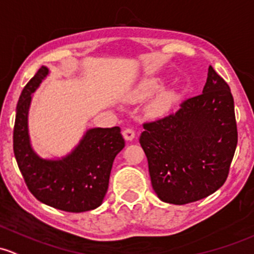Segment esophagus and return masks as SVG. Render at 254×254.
I'll use <instances>...</instances> for the list:
<instances>
[{
	"mask_svg": "<svg viewBox=\"0 0 254 254\" xmlns=\"http://www.w3.org/2000/svg\"><path fill=\"white\" fill-rule=\"evenodd\" d=\"M123 135H124L125 140L131 141L134 140L135 137V130L132 129V127H125V129L123 130Z\"/></svg>",
	"mask_w": 254,
	"mask_h": 254,
	"instance_id": "34e87169",
	"label": "esophagus"
}]
</instances>
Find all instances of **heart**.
<instances>
[{
  "mask_svg": "<svg viewBox=\"0 0 254 254\" xmlns=\"http://www.w3.org/2000/svg\"><path fill=\"white\" fill-rule=\"evenodd\" d=\"M159 86V82L157 80H148V81L143 82L142 85L138 86V89L135 91V98H145L151 95L152 92L156 91ZM173 96L170 93H164V95L159 96L152 105V109L156 113H163V112L168 111L169 107L172 106Z\"/></svg>",
  "mask_w": 254,
  "mask_h": 254,
  "instance_id": "b5f03b06",
  "label": "heart"
}]
</instances>
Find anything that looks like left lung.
<instances>
[{
  "label": "left lung",
  "mask_w": 254,
  "mask_h": 254,
  "mask_svg": "<svg viewBox=\"0 0 254 254\" xmlns=\"http://www.w3.org/2000/svg\"><path fill=\"white\" fill-rule=\"evenodd\" d=\"M140 145L152 188L163 202L188 204L224 185L237 146L230 87L210 65L203 92L175 112L143 123Z\"/></svg>",
  "instance_id": "8db88e82"
}]
</instances>
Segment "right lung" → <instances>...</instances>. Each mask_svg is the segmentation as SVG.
<instances>
[{"label": "right lung", "instance_id": "1", "mask_svg": "<svg viewBox=\"0 0 254 254\" xmlns=\"http://www.w3.org/2000/svg\"><path fill=\"white\" fill-rule=\"evenodd\" d=\"M47 74L49 69L41 66L21 91L13 130V151L24 181L36 199L64 212H87L102 204L114 158L124 148L125 141L119 127H95L65 158H40L29 141L28 111L31 93Z\"/></svg>", "mask_w": 254, "mask_h": 254}]
</instances>
